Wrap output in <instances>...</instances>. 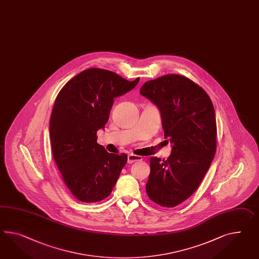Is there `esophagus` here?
Returning a JSON list of instances; mask_svg holds the SVG:
<instances>
[{
    "instance_id": "esophagus-1",
    "label": "esophagus",
    "mask_w": 259,
    "mask_h": 259,
    "mask_svg": "<svg viewBox=\"0 0 259 259\" xmlns=\"http://www.w3.org/2000/svg\"><path fill=\"white\" fill-rule=\"evenodd\" d=\"M141 160H142V158L140 157V156H138V155H135V154H129L128 157H127L128 164H133V163H135V162L141 161Z\"/></svg>"
}]
</instances>
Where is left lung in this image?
<instances>
[{
  "mask_svg": "<svg viewBox=\"0 0 259 259\" xmlns=\"http://www.w3.org/2000/svg\"><path fill=\"white\" fill-rule=\"evenodd\" d=\"M140 95L160 110L164 138L172 144L166 160L150 158L146 192L158 205L176 207L198 188L214 157V107L201 87L180 75L147 81Z\"/></svg>",
  "mask_w": 259,
  "mask_h": 259,
  "instance_id": "obj_1",
  "label": "left lung"
}]
</instances>
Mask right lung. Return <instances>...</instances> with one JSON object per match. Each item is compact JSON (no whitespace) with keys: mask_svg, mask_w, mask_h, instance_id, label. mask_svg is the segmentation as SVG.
Segmentation results:
<instances>
[{"mask_svg":"<svg viewBox=\"0 0 259 259\" xmlns=\"http://www.w3.org/2000/svg\"><path fill=\"white\" fill-rule=\"evenodd\" d=\"M108 70H84L60 91L50 120L51 150L63 182L76 199L101 201L111 194L127 162L125 153H108L96 133L107 123L114 98L139 83Z\"/></svg>","mask_w":259,"mask_h":259,"instance_id":"right-lung-1","label":"right lung"}]
</instances>
